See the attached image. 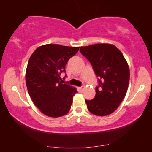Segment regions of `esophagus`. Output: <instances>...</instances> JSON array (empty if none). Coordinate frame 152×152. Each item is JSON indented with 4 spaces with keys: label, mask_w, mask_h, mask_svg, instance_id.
Listing matches in <instances>:
<instances>
[{
    "label": "esophagus",
    "mask_w": 152,
    "mask_h": 152,
    "mask_svg": "<svg viewBox=\"0 0 152 152\" xmlns=\"http://www.w3.org/2000/svg\"><path fill=\"white\" fill-rule=\"evenodd\" d=\"M84 88H85L84 86H82L81 87H80V88H79V89H80V91H83L84 90Z\"/></svg>",
    "instance_id": "esophagus-1"
}]
</instances>
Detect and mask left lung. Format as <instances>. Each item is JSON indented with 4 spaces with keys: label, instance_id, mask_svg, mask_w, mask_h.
Instances as JSON below:
<instances>
[{
    "label": "left lung",
    "instance_id": "left-lung-1",
    "mask_svg": "<svg viewBox=\"0 0 152 152\" xmlns=\"http://www.w3.org/2000/svg\"><path fill=\"white\" fill-rule=\"evenodd\" d=\"M80 51L98 77L96 95L91 100L86 99L87 108L94 115H109L119 107L127 91L130 77L127 62L119 49L108 43L81 47Z\"/></svg>",
    "mask_w": 152,
    "mask_h": 152
}]
</instances>
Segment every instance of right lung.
I'll list each match as a JSON object with an SVG mask.
<instances>
[{"label":"right lung","instance_id":"right-lung-1","mask_svg":"<svg viewBox=\"0 0 152 152\" xmlns=\"http://www.w3.org/2000/svg\"><path fill=\"white\" fill-rule=\"evenodd\" d=\"M80 47L47 44L37 48L29 59L26 86L35 106L49 117L58 118L70 111L75 88L61 84V74ZM66 77V75H65Z\"/></svg>","mask_w":152,"mask_h":152}]
</instances>
